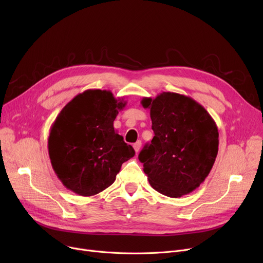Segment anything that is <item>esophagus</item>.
I'll return each instance as SVG.
<instances>
[{
  "label": "esophagus",
  "mask_w": 263,
  "mask_h": 263,
  "mask_svg": "<svg viewBox=\"0 0 263 263\" xmlns=\"http://www.w3.org/2000/svg\"><path fill=\"white\" fill-rule=\"evenodd\" d=\"M133 148H134V150L136 151V153H139V151H140L141 148H142V142H141V141H137V142L133 145Z\"/></svg>",
  "instance_id": "obj_1"
}]
</instances>
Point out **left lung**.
<instances>
[{
  "instance_id": "1",
  "label": "left lung",
  "mask_w": 263,
  "mask_h": 263,
  "mask_svg": "<svg viewBox=\"0 0 263 263\" xmlns=\"http://www.w3.org/2000/svg\"><path fill=\"white\" fill-rule=\"evenodd\" d=\"M155 136L139 156L157 192L172 198L190 194L208 177L218 151L217 126L191 97L163 91L143 98Z\"/></svg>"
}]
</instances>
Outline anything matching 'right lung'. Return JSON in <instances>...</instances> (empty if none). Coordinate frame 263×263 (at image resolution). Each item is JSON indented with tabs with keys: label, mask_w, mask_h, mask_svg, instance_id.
I'll return each mask as SVG.
<instances>
[{
	"label": "right lung",
	"mask_w": 263,
	"mask_h": 263,
	"mask_svg": "<svg viewBox=\"0 0 263 263\" xmlns=\"http://www.w3.org/2000/svg\"><path fill=\"white\" fill-rule=\"evenodd\" d=\"M109 90L87 89L68 102L50 129L48 150L62 183L81 196H92L112 184L123 162L135 151L113 127L126 106Z\"/></svg>",
	"instance_id": "add662e5"
}]
</instances>
